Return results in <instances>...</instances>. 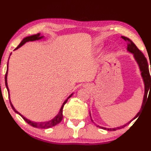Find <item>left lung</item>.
Wrapping results in <instances>:
<instances>
[{
  "instance_id": "left-lung-1",
  "label": "left lung",
  "mask_w": 151,
  "mask_h": 151,
  "mask_svg": "<svg viewBox=\"0 0 151 151\" xmlns=\"http://www.w3.org/2000/svg\"><path fill=\"white\" fill-rule=\"evenodd\" d=\"M122 39H124V40L127 42V50L128 51H129L130 52L133 53L134 55V58L136 59V60L138 62V65H139L140 70H141V75L142 77H143V81H144V84H145V93H144V97H143V104H142L141 109L140 110V111L138 112V114H136V116H135L133 119L131 120L130 122L128 123V124H125V125L120 126V127H117V128H114V129H107V128H104L101 127V126H96L97 127L100 128V129H104V130H107V131H116L117 129H122V128H124L126 126H127V124H130L133 120H134L135 119H136L137 117L139 116L140 113L142 110H143V106H144L145 101H146L147 99V95H148V92L149 91V89H151V77L150 75V72H149V69H148V61H147V59L145 58V57L144 56L142 52L137 47L136 45L133 43L129 38L124 37V36H122ZM151 69V67H150Z\"/></svg>"
}]
</instances>
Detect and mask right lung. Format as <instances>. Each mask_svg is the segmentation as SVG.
Returning a JSON list of instances; mask_svg holds the SVG:
<instances>
[{"label":"right lung","instance_id":"1","mask_svg":"<svg viewBox=\"0 0 151 151\" xmlns=\"http://www.w3.org/2000/svg\"><path fill=\"white\" fill-rule=\"evenodd\" d=\"M40 33H37L36 35H31V36H28V37H26L24 38L23 40H22V42L19 44V45L16 48H15V50L18 49L19 47H20L23 45L24 44H25V42H29V41H35V40H40L41 39V38L43 37V36H40ZM7 74H8V70H7V72H6V77H5V81H6V88L7 89H8V93H9V89H8V84H7ZM72 94H71L70 96H69L68 98L67 99L65 100V102L63 103V104H62L61 109H60V112H59V114L58 115L56 116L55 118H54L53 119H52V120H50L49 121H46V122H40V123H35L33 121H31L30 120H28V119H27L26 118H25L23 116H22L21 114H20L19 112L17 111L16 110H15L14 107H13V104H11V102H10V105H11L12 108H13V111L15 112V113L18 114L19 115H20L22 117V119L25 120L26 122L28 124H30V126H33V127H35V128H39V129H48V128H51L52 127V126H56L57 124H58L59 123L61 122V121L62 120V119H63V115H62V111H63V107H64V105L66 103H67V100L70 99L71 96H72Z\"/></svg>","mask_w":151,"mask_h":151}]
</instances>
